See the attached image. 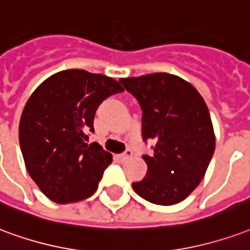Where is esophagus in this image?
<instances>
[{
  "label": "esophagus",
  "instance_id": "obj_1",
  "mask_svg": "<svg viewBox=\"0 0 250 250\" xmlns=\"http://www.w3.org/2000/svg\"><path fill=\"white\" fill-rule=\"evenodd\" d=\"M132 155H134L132 151H131V149H127L125 153H120V155H118V158H119V160H122V162H125V160H127V159H130Z\"/></svg>",
  "mask_w": 250,
  "mask_h": 250
}]
</instances>
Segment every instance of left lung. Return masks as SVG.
I'll use <instances>...</instances> for the list:
<instances>
[{
  "label": "left lung",
  "mask_w": 250,
  "mask_h": 250,
  "mask_svg": "<svg viewBox=\"0 0 250 250\" xmlns=\"http://www.w3.org/2000/svg\"><path fill=\"white\" fill-rule=\"evenodd\" d=\"M139 102L144 142L155 140L143 180L132 183L144 200L183 201L200 184L214 152V132L204 99L191 83L167 73L119 81Z\"/></svg>",
  "instance_id": "left-lung-1"
}]
</instances>
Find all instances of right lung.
Masks as SVG:
<instances>
[{
	"label": "right lung",
	"mask_w": 250,
	"mask_h": 250,
	"mask_svg": "<svg viewBox=\"0 0 250 250\" xmlns=\"http://www.w3.org/2000/svg\"><path fill=\"white\" fill-rule=\"evenodd\" d=\"M122 91L106 75L63 70L31 94L20 122V146L29 175L51 201L75 203L97 191L112 156L86 142L99 104Z\"/></svg>",
	"instance_id": "obj_1"
}]
</instances>
